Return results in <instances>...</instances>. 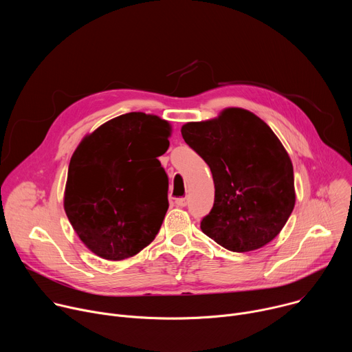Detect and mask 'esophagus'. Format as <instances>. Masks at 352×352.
I'll return each mask as SVG.
<instances>
[{
    "label": "esophagus",
    "instance_id": "esophagus-1",
    "mask_svg": "<svg viewBox=\"0 0 352 352\" xmlns=\"http://www.w3.org/2000/svg\"><path fill=\"white\" fill-rule=\"evenodd\" d=\"M175 205L178 208H185L188 205V199L186 197H178V199H175Z\"/></svg>",
    "mask_w": 352,
    "mask_h": 352
}]
</instances>
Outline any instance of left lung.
I'll return each instance as SVG.
<instances>
[{
  "mask_svg": "<svg viewBox=\"0 0 352 352\" xmlns=\"http://www.w3.org/2000/svg\"><path fill=\"white\" fill-rule=\"evenodd\" d=\"M181 133L213 175L214 205L202 231L232 252L273 241L294 210L295 188L291 159L272 128L228 107L216 118L186 122Z\"/></svg>",
  "mask_w": 352,
  "mask_h": 352,
  "instance_id": "8db88e82",
  "label": "left lung"
}]
</instances>
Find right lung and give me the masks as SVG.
I'll return each instance as SVG.
<instances>
[{"instance_id": "right-lung-1", "label": "right lung", "mask_w": 352, "mask_h": 352, "mask_svg": "<svg viewBox=\"0 0 352 352\" xmlns=\"http://www.w3.org/2000/svg\"><path fill=\"white\" fill-rule=\"evenodd\" d=\"M171 125L128 113L87 133L71 157L64 209L79 239L106 261H124L152 242L168 209V178L159 162Z\"/></svg>"}]
</instances>
